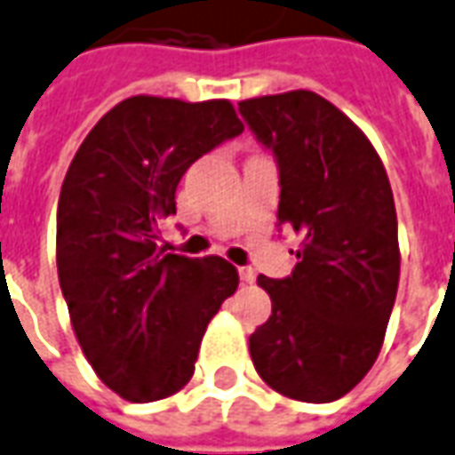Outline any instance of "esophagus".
Segmentation results:
<instances>
[{
	"label": "esophagus",
	"mask_w": 455,
	"mask_h": 455,
	"mask_svg": "<svg viewBox=\"0 0 455 455\" xmlns=\"http://www.w3.org/2000/svg\"><path fill=\"white\" fill-rule=\"evenodd\" d=\"M238 277H241V282H243V284H253L255 272L251 270V267H238Z\"/></svg>",
	"instance_id": "34e87169"
}]
</instances>
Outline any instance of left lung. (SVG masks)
Returning <instances> with one entry per match:
<instances>
[{
  "label": "left lung",
  "mask_w": 455,
  "mask_h": 455,
  "mask_svg": "<svg viewBox=\"0 0 455 455\" xmlns=\"http://www.w3.org/2000/svg\"><path fill=\"white\" fill-rule=\"evenodd\" d=\"M279 171L277 227L301 243L289 277L260 284L272 315L251 335L255 371L301 403H332L381 352L400 277L388 176L364 132L313 91L241 100Z\"/></svg>",
  "instance_id": "1"
}]
</instances>
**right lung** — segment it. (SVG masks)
Segmentation results:
<instances>
[{"label": "right lung", "mask_w": 455, "mask_h": 455, "mask_svg": "<svg viewBox=\"0 0 455 455\" xmlns=\"http://www.w3.org/2000/svg\"><path fill=\"white\" fill-rule=\"evenodd\" d=\"M243 132L228 100L132 96L100 117L57 204V275L84 355L130 403L193 379L202 335L238 272L224 258L159 245L176 188L195 161Z\"/></svg>", "instance_id": "1"}]
</instances>
